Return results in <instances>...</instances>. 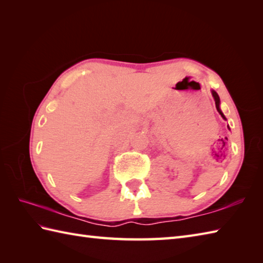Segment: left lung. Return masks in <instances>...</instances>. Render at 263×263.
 Segmentation results:
<instances>
[{
    "label": "left lung",
    "instance_id": "1",
    "mask_svg": "<svg viewBox=\"0 0 263 263\" xmlns=\"http://www.w3.org/2000/svg\"><path fill=\"white\" fill-rule=\"evenodd\" d=\"M212 96H214V98H215V103H216V108H217V110L219 111V114L222 116V119L226 120V117L224 116V114L221 113V110H220V108H219V103H220L219 96H218V93H217L216 91H214V90H212Z\"/></svg>",
    "mask_w": 263,
    "mask_h": 263
}]
</instances>
